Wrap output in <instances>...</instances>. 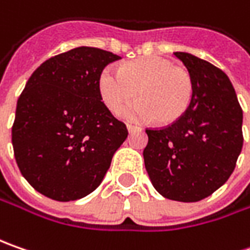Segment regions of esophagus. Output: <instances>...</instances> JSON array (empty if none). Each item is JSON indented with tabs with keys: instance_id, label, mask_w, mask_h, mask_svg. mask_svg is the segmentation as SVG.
<instances>
[{
	"instance_id": "esophagus-1",
	"label": "esophagus",
	"mask_w": 250,
	"mask_h": 250,
	"mask_svg": "<svg viewBox=\"0 0 250 250\" xmlns=\"http://www.w3.org/2000/svg\"><path fill=\"white\" fill-rule=\"evenodd\" d=\"M126 128H128V130H129V132H135V130L142 129L140 126H138V125H132V124H128V125H126Z\"/></svg>"
}]
</instances>
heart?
<instances>
[{
	"instance_id": "b5f03b06",
	"label": "heart",
	"mask_w": 250,
	"mask_h": 250,
	"mask_svg": "<svg viewBox=\"0 0 250 250\" xmlns=\"http://www.w3.org/2000/svg\"><path fill=\"white\" fill-rule=\"evenodd\" d=\"M99 90L104 104L115 114L136 94L139 103L124 112L126 117L153 118L160 125H169L189 108L193 82L187 69L174 66L169 60L145 57L121 65L118 72L105 68L99 79Z\"/></svg>"
}]
</instances>
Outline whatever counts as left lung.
<instances>
[{
  "instance_id": "8db88e82",
  "label": "left lung",
  "mask_w": 250,
  "mask_h": 250,
  "mask_svg": "<svg viewBox=\"0 0 250 250\" xmlns=\"http://www.w3.org/2000/svg\"><path fill=\"white\" fill-rule=\"evenodd\" d=\"M174 55L192 76V101L177 122L146 129L143 157L160 195L199 202L224 185L235 168L244 145L242 108L220 68L192 54Z\"/></svg>"
}]
</instances>
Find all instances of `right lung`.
Masks as SVG:
<instances>
[{"instance_id":"right-lung-1","label":"right lung","mask_w":250,"mask_h":250,"mask_svg":"<svg viewBox=\"0 0 250 250\" xmlns=\"http://www.w3.org/2000/svg\"><path fill=\"white\" fill-rule=\"evenodd\" d=\"M115 54L78 47L43 62L16 104L12 145L22 175L44 196L82 199L99 187L128 136L103 103V69Z\"/></svg>"}]
</instances>
